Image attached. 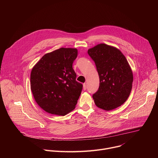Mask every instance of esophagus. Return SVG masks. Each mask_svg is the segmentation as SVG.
<instances>
[{
  "label": "esophagus",
  "instance_id": "1",
  "mask_svg": "<svg viewBox=\"0 0 158 158\" xmlns=\"http://www.w3.org/2000/svg\"><path fill=\"white\" fill-rule=\"evenodd\" d=\"M86 89H87V84H86V83H84L83 84V89L84 90V91H85Z\"/></svg>",
  "mask_w": 158,
  "mask_h": 158
}]
</instances>
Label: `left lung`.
I'll return each instance as SVG.
<instances>
[{
    "label": "left lung",
    "instance_id": "8db88e82",
    "mask_svg": "<svg viewBox=\"0 0 158 158\" xmlns=\"http://www.w3.org/2000/svg\"><path fill=\"white\" fill-rule=\"evenodd\" d=\"M99 77V86L93 94L95 104L106 110L123 104L130 95L133 81L131 67L118 49L105 44L88 50Z\"/></svg>",
    "mask_w": 158,
    "mask_h": 158
}]
</instances>
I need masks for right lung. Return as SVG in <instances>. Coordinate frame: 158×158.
I'll list each match as a JSON object with an SVG mask.
<instances>
[{
    "label": "right lung",
    "mask_w": 158,
    "mask_h": 158,
    "mask_svg": "<svg viewBox=\"0 0 158 158\" xmlns=\"http://www.w3.org/2000/svg\"><path fill=\"white\" fill-rule=\"evenodd\" d=\"M77 50L60 48L45 54L31 74V88L37 104L50 114L65 116L73 110L82 84L76 81L73 64Z\"/></svg>",
    "instance_id": "1"
}]
</instances>
